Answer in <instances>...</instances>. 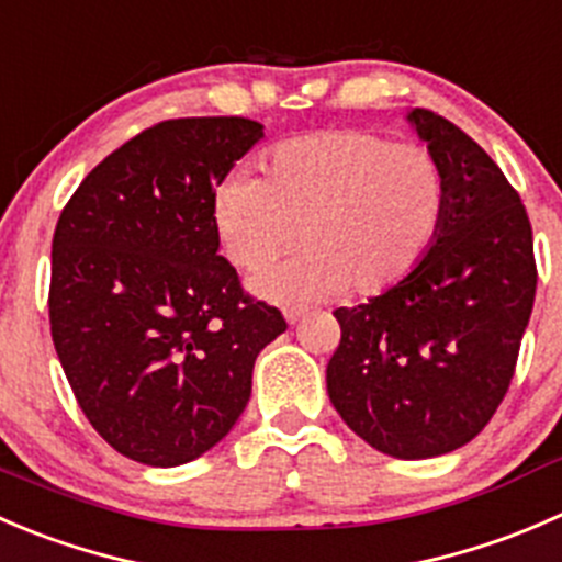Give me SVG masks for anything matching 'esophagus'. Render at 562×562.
Wrapping results in <instances>:
<instances>
[{"mask_svg": "<svg viewBox=\"0 0 562 562\" xmlns=\"http://www.w3.org/2000/svg\"><path fill=\"white\" fill-rule=\"evenodd\" d=\"M305 311H308V308H303V305H286V308H283V316H286L289 325H294L297 319H303Z\"/></svg>", "mask_w": 562, "mask_h": 562, "instance_id": "1", "label": "esophagus"}]
</instances>
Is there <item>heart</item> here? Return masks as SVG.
Listing matches in <instances>:
<instances>
[{
  "label": "heart",
  "mask_w": 562,
  "mask_h": 562,
  "mask_svg": "<svg viewBox=\"0 0 562 562\" xmlns=\"http://www.w3.org/2000/svg\"><path fill=\"white\" fill-rule=\"evenodd\" d=\"M446 207V171L426 147L369 131H322L270 149L259 177L221 182L210 221L243 273L270 268L300 232L305 251L254 281L265 297L305 300L341 286L376 297L424 265Z\"/></svg>",
  "instance_id": "b5f03b06"
}]
</instances>
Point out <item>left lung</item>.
<instances>
[{
    "mask_svg": "<svg viewBox=\"0 0 562 562\" xmlns=\"http://www.w3.org/2000/svg\"><path fill=\"white\" fill-rule=\"evenodd\" d=\"M409 122L448 182L429 257L396 289L336 308L327 393L344 424L396 459L470 442L497 413L536 300L532 226L519 193L475 142L429 109Z\"/></svg>",
    "mask_w": 562,
    "mask_h": 562,
    "instance_id": "1",
    "label": "left lung"
}]
</instances>
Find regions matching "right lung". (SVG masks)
<instances>
[{
    "mask_svg": "<svg viewBox=\"0 0 562 562\" xmlns=\"http://www.w3.org/2000/svg\"><path fill=\"white\" fill-rule=\"evenodd\" d=\"M262 138L246 116H180L136 133L57 221L48 319L92 429L122 457L177 468L224 440L257 355L286 330L218 257L215 188Z\"/></svg>",
    "mask_w": 562,
    "mask_h": 562,
    "instance_id": "obj_1",
    "label": "right lung"
}]
</instances>
